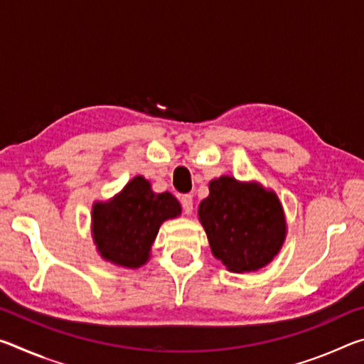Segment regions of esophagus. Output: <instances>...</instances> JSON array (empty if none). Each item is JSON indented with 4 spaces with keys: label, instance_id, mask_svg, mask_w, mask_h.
<instances>
[{
    "label": "esophagus",
    "instance_id": "34e87169",
    "mask_svg": "<svg viewBox=\"0 0 364 364\" xmlns=\"http://www.w3.org/2000/svg\"><path fill=\"white\" fill-rule=\"evenodd\" d=\"M180 202H181V207H183L184 212H186V213L193 212V196L184 194V196L180 197Z\"/></svg>",
    "mask_w": 364,
    "mask_h": 364
}]
</instances>
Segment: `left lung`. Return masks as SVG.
Here are the masks:
<instances>
[{
    "label": "left lung",
    "instance_id": "left-lung-1",
    "mask_svg": "<svg viewBox=\"0 0 364 364\" xmlns=\"http://www.w3.org/2000/svg\"><path fill=\"white\" fill-rule=\"evenodd\" d=\"M199 220L215 258L234 273L257 271L273 260L286 239L284 210L274 191L220 176L208 183Z\"/></svg>",
    "mask_w": 364,
    "mask_h": 364
}]
</instances>
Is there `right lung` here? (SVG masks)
I'll use <instances>...</instances> for the list:
<instances>
[{
	"label": "right lung",
	"mask_w": 364,
	"mask_h": 364,
	"mask_svg": "<svg viewBox=\"0 0 364 364\" xmlns=\"http://www.w3.org/2000/svg\"><path fill=\"white\" fill-rule=\"evenodd\" d=\"M181 215L170 193L157 194L144 176L133 180L107 202H95L91 232L104 260L125 268H139L151 257L160 225Z\"/></svg>",
	"instance_id": "add662e5"
}]
</instances>
